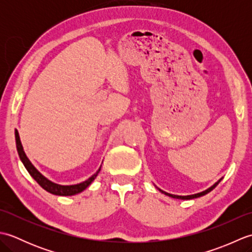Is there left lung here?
Segmentation results:
<instances>
[{"label":"left lung","instance_id":"1","mask_svg":"<svg viewBox=\"0 0 252 252\" xmlns=\"http://www.w3.org/2000/svg\"><path fill=\"white\" fill-rule=\"evenodd\" d=\"M221 180L222 179H220L219 180L218 182H216L215 184H213L211 187H209V189H207L206 190H203V191H200V192H197V194H194V195H187V196H179V195H173V194H169V192H167V191H164V190H162V189H159V191H161L162 194H164V195H167V196H169V197H172V198H175V199H182V200H189V199H194V198H198V197H201V196H203V195H206V194H208V192H210L213 189H215V187L220 183L221 182Z\"/></svg>","mask_w":252,"mask_h":252}]
</instances>
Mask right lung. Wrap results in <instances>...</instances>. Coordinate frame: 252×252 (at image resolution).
Returning a JSON list of instances; mask_svg holds the SVG:
<instances>
[{
    "label": "right lung",
    "instance_id": "right-lung-1",
    "mask_svg": "<svg viewBox=\"0 0 252 252\" xmlns=\"http://www.w3.org/2000/svg\"><path fill=\"white\" fill-rule=\"evenodd\" d=\"M15 138H16V147H17L19 158L21 160V162L24 163L27 171H28L29 174L36 181V183L39 184L42 187V189H44L46 191L51 192V194H53V195L72 196V195L79 194V192L83 191L91 183H92V182L95 180V178L97 176V174L99 173V171H100L101 165L99 167V169L96 171V172L92 176H91V178H89L87 181L82 182V183L74 184V185L56 184V183H54V182H52L49 179H46L43 174L40 173L39 171L36 170L34 165L31 163V161L28 159V157L26 156V154L24 152V147H23V145H21V142H20L19 133H18L17 130H15Z\"/></svg>",
    "mask_w": 252,
    "mask_h": 252
}]
</instances>
